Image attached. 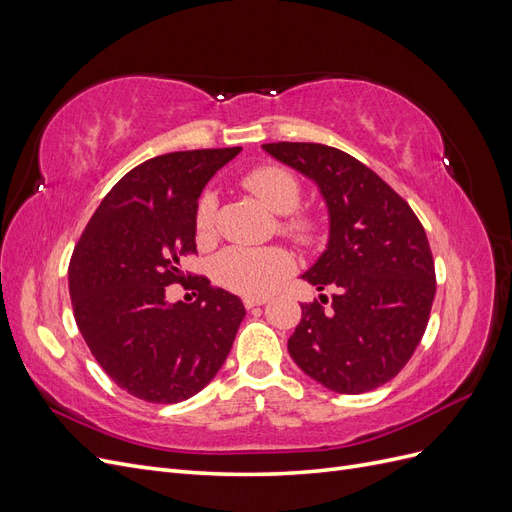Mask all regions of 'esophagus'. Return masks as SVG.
Returning <instances> with one entry per match:
<instances>
[{
  "label": "esophagus",
  "instance_id": "obj_1",
  "mask_svg": "<svg viewBox=\"0 0 512 512\" xmlns=\"http://www.w3.org/2000/svg\"><path fill=\"white\" fill-rule=\"evenodd\" d=\"M267 303V297H245L243 299V305L247 307V309H252V307H256V305H265Z\"/></svg>",
  "mask_w": 512,
  "mask_h": 512
}]
</instances>
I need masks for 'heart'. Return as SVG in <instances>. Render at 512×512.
I'll use <instances>...</instances> for the list:
<instances>
[{"mask_svg": "<svg viewBox=\"0 0 512 512\" xmlns=\"http://www.w3.org/2000/svg\"><path fill=\"white\" fill-rule=\"evenodd\" d=\"M262 205L273 213H290L299 205V185L290 173L277 166H260L243 179ZM215 211V196L205 194L196 209V230L200 237L211 232ZM290 230L305 235L309 226L305 222H292ZM292 269V256L284 247H247L232 245L213 260V275L220 286L245 297H265Z\"/></svg>", "mask_w": 512, "mask_h": 512, "instance_id": "heart-1", "label": "heart"}]
</instances>
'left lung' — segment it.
<instances>
[{"instance_id":"1","label":"left lung","mask_w":512,"mask_h":512,"mask_svg":"<svg viewBox=\"0 0 512 512\" xmlns=\"http://www.w3.org/2000/svg\"><path fill=\"white\" fill-rule=\"evenodd\" d=\"M262 149L312 181L329 213L327 247L301 277L335 294L329 309L301 305L288 339L292 361L335 393L378 389L427 329L436 271L425 228L404 198L344 151L318 143Z\"/></svg>"}]
</instances>
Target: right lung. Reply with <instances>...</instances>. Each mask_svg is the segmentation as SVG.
I'll return each instance as SVG.
<instances>
[{
  "label": "right lung",
  "instance_id": "obj_1",
  "mask_svg": "<svg viewBox=\"0 0 512 512\" xmlns=\"http://www.w3.org/2000/svg\"><path fill=\"white\" fill-rule=\"evenodd\" d=\"M241 147L175 151L132 168L104 196L74 247L68 286L76 324L111 380L151 404L190 399L215 378L245 307L192 277L194 304H168L196 252V209L209 179Z\"/></svg>",
  "mask_w": 512,
  "mask_h": 512
}]
</instances>
